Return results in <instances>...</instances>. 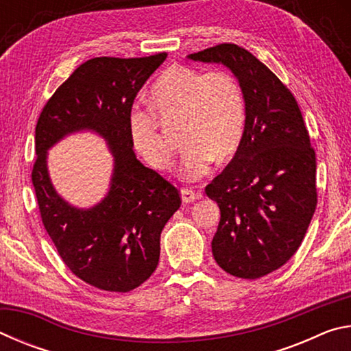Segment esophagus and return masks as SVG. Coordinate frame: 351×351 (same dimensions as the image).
<instances>
[{"label":"esophagus","mask_w":351,"mask_h":351,"mask_svg":"<svg viewBox=\"0 0 351 351\" xmlns=\"http://www.w3.org/2000/svg\"><path fill=\"white\" fill-rule=\"evenodd\" d=\"M181 197H182L184 203H193V201L199 199L201 197H203V195H201V192H197V190H193V189L184 187V189H181Z\"/></svg>","instance_id":"34e87169"}]
</instances>
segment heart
Masks as SVG:
<instances>
[{
  "mask_svg": "<svg viewBox=\"0 0 351 351\" xmlns=\"http://www.w3.org/2000/svg\"><path fill=\"white\" fill-rule=\"evenodd\" d=\"M148 100L152 111L134 110L130 116V136L154 170L167 171L175 164V145L162 126L180 123L182 180H197L212 161H228L239 150L245 134L246 102L239 79L229 71L203 73L175 64L154 80Z\"/></svg>",
  "mask_w": 351,
  "mask_h": 351,
  "instance_id": "1",
  "label": "heart"
}]
</instances>
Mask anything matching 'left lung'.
Returning <instances> with one entry per match:
<instances>
[{
  "label": "left lung",
  "instance_id": "obj_1",
  "mask_svg": "<svg viewBox=\"0 0 351 351\" xmlns=\"http://www.w3.org/2000/svg\"><path fill=\"white\" fill-rule=\"evenodd\" d=\"M221 63L243 88L246 123L232 161L206 186L221 218L212 240L230 276L258 278L299 249L317 204L316 153L295 99L245 47L221 43L189 56Z\"/></svg>",
  "mask_w": 351,
  "mask_h": 351
}]
</instances>
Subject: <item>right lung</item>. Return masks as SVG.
<instances>
[{
  "mask_svg": "<svg viewBox=\"0 0 351 351\" xmlns=\"http://www.w3.org/2000/svg\"><path fill=\"white\" fill-rule=\"evenodd\" d=\"M165 58H91L57 88L35 127L32 184L46 232L74 276L111 293H128L153 274L164 226L181 206L173 184L136 159L130 136L134 99ZM82 129L102 135L115 156L109 193L91 210L66 204L45 165L47 150Z\"/></svg>",
  "mask_w": 351,
  "mask_h": 351,
  "instance_id": "1",
  "label": "right lung"
}]
</instances>
